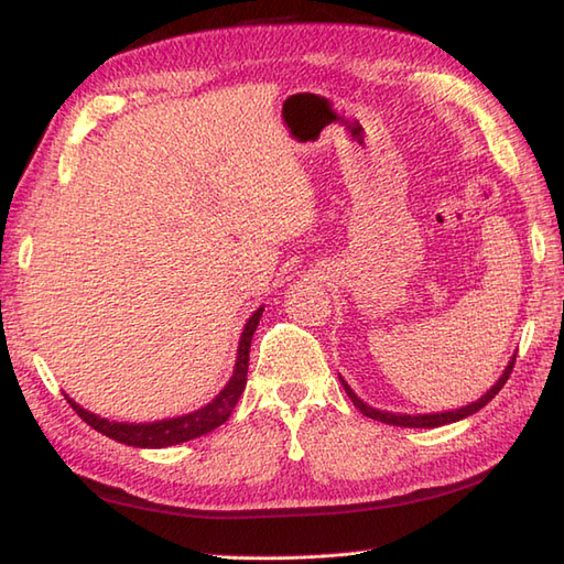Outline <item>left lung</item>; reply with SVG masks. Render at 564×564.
Masks as SVG:
<instances>
[{
	"label": "left lung",
	"instance_id": "1",
	"mask_svg": "<svg viewBox=\"0 0 564 564\" xmlns=\"http://www.w3.org/2000/svg\"><path fill=\"white\" fill-rule=\"evenodd\" d=\"M513 364H517V356L511 358L509 361V366L505 368V373H501V378L495 382L492 388L487 390V394H482L480 400L477 402H473V404H465V406H460V410H453V412H438V414H392V412H380V410H373V406H368L364 400H358L356 398V392L346 386V382L341 380V386H344V390H346V394H349L351 398V402H354V406L361 414H366V416H370V419H376V422H382V424H392V426H412V429H434V426H443V424H451V422H460V419H465V416H470V414H475V412H480L482 406L495 398V394L505 388V382L509 380V376H511V370H513Z\"/></svg>",
	"mask_w": 564,
	"mask_h": 564
}]
</instances>
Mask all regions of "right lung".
Instances as JSON below:
<instances>
[{"instance_id": "right-lung-1", "label": "right lung", "mask_w": 564, "mask_h": 564, "mask_svg": "<svg viewBox=\"0 0 564 564\" xmlns=\"http://www.w3.org/2000/svg\"><path fill=\"white\" fill-rule=\"evenodd\" d=\"M261 313H263V307H259L257 313L247 319L242 337H239L237 364H235V373H232L230 382H227V386L220 390L218 398H215L210 404H206L198 412H191V414L176 416V419H162V422H152V424H126V422H109V419L91 414L69 398H67V402L72 410H75L91 429H97L99 434L109 436L118 443H126V446L164 448V446H174V443H184V441L208 434V431L218 429L220 424L227 422V419H230L239 394L245 392L247 368H249V346H251V337H254V332H257Z\"/></svg>"}]
</instances>
